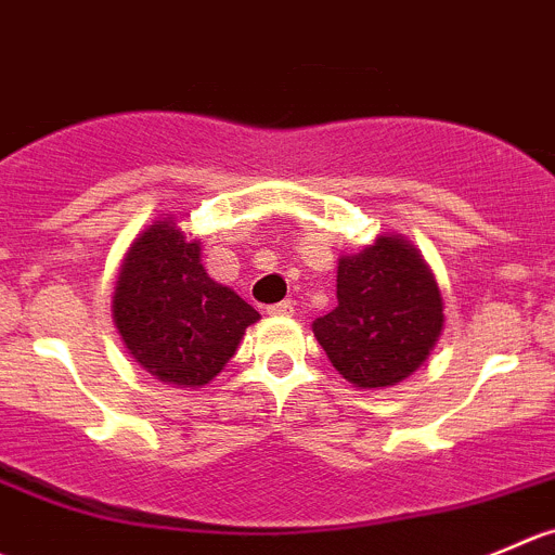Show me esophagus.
I'll return each instance as SVG.
<instances>
[{
    "label": "esophagus",
    "instance_id": "obj_1",
    "mask_svg": "<svg viewBox=\"0 0 555 555\" xmlns=\"http://www.w3.org/2000/svg\"><path fill=\"white\" fill-rule=\"evenodd\" d=\"M293 311H295V306L289 304V300H279V304L268 306V314L271 317H293Z\"/></svg>",
    "mask_w": 555,
    "mask_h": 555
}]
</instances>
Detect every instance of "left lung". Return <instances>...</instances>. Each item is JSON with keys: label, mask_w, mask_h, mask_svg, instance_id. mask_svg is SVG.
I'll return each instance as SVG.
<instances>
[{"label": "left lung", "mask_w": 555, "mask_h": 555, "mask_svg": "<svg viewBox=\"0 0 555 555\" xmlns=\"http://www.w3.org/2000/svg\"><path fill=\"white\" fill-rule=\"evenodd\" d=\"M338 306L314 320V336L354 387L406 379L442 333V295L417 249L382 235L360 255L341 257Z\"/></svg>", "instance_id": "obj_1"}]
</instances>
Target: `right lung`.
<instances>
[{"label":"right lung","instance_id":"add662e5","mask_svg":"<svg viewBox=\"0 0 555 555\" xmlns=\"http://www.w3.org/2000/svg\"><path fill=\"white\" fill-rule=\"evenodd\" d=\"M113 320L149 374L201 387L224 369L260 314L208 276L201 244L186 241L168 219L129 246L113 295Z\"/></svg>","mask_w":555,"mask_h":555}]
</instances>
